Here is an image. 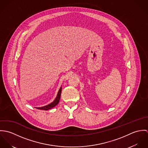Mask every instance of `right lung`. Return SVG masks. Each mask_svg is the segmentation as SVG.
<instances>
[{
    "label": "right lung",
    "mask_w": 148,
    "mask_h": 148,
    "mask_svg": "<svg viewBox=\"0 0 148 148\" xmlns=\"http://www.w3.org/2000/svg\"><path fill=\"white\" fill-rule=\"evenodd\" d=\"M61 93H62V88H60V89H59V90L57 96H56V99H55V100L53 102H52L51 103H50L49 104H48L47 106H44L42 107H36V108L38 109H40V110H48L53 108L54 106H57L58 104V103H59V101H60V96H61Z\"/></svg>",
    "instance_id": "right-lung-1"
}]
</instances>
